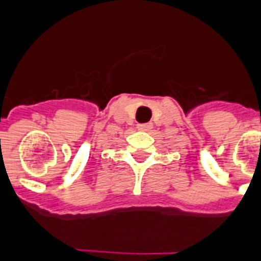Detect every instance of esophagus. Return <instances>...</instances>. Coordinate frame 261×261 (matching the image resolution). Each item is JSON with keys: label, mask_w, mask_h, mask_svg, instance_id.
<instances>
[{"label": "esophagus", "mask_w": 261, "mask_h": 261, "mask_svg": "<svg viewBox=\"0 0 261 261\" xmlns=\"http://www.w3.org/2000/svg\"><path fill=\"white\" fill-rule=\"evenodd\" d=\"M150 128H152V124H150V122H146V124H139V125H137V129H139V130H149Z\"/></svg>", "instance_id": "esophagus-1"}]
</instances>
